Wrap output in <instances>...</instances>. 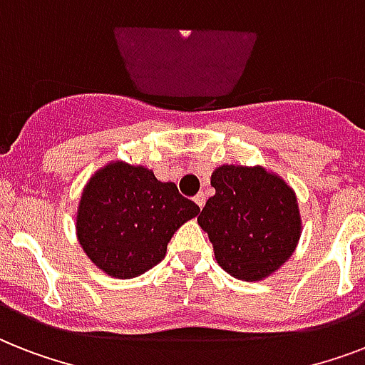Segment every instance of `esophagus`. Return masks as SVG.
<instances>
[{
    "label": "esophagus",
    "instance_id": "34e87169",
    "mask_svg": "<svg viewBox=\"0 0 365 365\" xmlns=\"http://www.w3.org/2000/svg\"><path fill=\"white\" fill-rule=\"evenodd\" d=\"M195 202H197V206H199V208H202V206H205V202H206V195L202 193V191L195 195Z\"/></svg>",
    "mask_w": 365,
    "mask_h": 365
}]
</instances>
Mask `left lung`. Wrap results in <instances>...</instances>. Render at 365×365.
<instances>
[{"instance_id": "left-lung-1", "label": "left lung", "mask_w": 365, "mask_h": 365, "mask_svg": "<svg viewBox=\"0 0 365 365\" xmlns=\"http://www.w3.org/2000/svg\"><path fill=\"white\" fill-rule=\"evenodd\" d=\"M210 183L216 193L197 222L208 233L217 265L246 282L271 277L299 242L295 191L263 166L222 165Z\"/></svg>"}]
</instances>
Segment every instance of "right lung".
<instances>
[{"label": "right lung", "instance_id": "1", "mask_svg": "<svg viewBox=\"0 0 365 365\" xmlns=\"http://www.w3.org/2000/svg\"><path fill=\"white\" fill-rule=\"evenodd\" d=\"M200 208L159 182L153 170L123 160L91 176L77 206V239L106 274L134 278L163 261L172 235Z\"/></svg>", "mask_w": 365, "mask_h": 365}]
</instances>
